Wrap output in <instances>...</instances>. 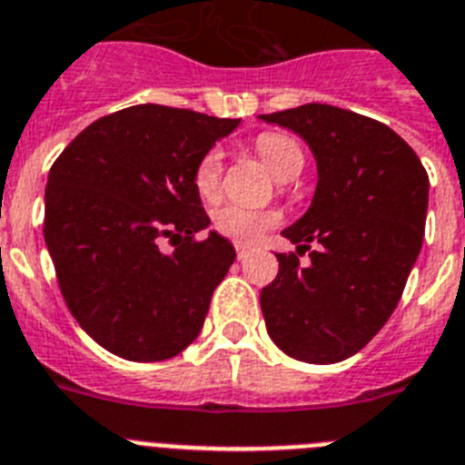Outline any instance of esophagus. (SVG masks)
<instances>
[{
  "instance_id": "esophagus-1",
  "label": "esophagus",
  "mask_w": 465,
  "mask_h": 465,
  "mask_svg": "<svg viewBox=\"0 0 465 465\" xmlns=\"http://www.w3.org/2000/svg\"><path fill=\"white\" fill-rule=\"evenodd\" d=\"M248 252H250V248H248V245H243V243H236V255H238V260H245V257H248Z\"/></svg>"
}]
</instances>
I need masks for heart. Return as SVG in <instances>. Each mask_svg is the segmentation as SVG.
<instances>
[{"mask_svg": "<svg viewBox=\"0 0 465 465\" xmlns=\"http://www.w3.org/2000/svg\"><path fill=\"white\" fill-rule=\"evenodd\" d=\"M252 149L260 156L262 163L273 173L276 180L288 183L300 175L304 168V152L285 133L266 131L252 140ZM222 154L217 149H210L199 159L196 168H193V187L203 201H217L222 192ZM281 215L273 210H250L241 208V205H222L213 213V227L222 236L238 241V243H252L266 229L276 227Z\"/></svg>", "mask_w": 465, "mask_h": 465, "instance_id": "heart-1", "label": "heart"}]
</instances>
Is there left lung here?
<instances>
[{
  "label": "left lung",
  "instance_id": "8db88e82",
  "mask_svg": "<svg viewBox=\"0 0 465 465\" xmlns=\"http://www.w3.org/2000/svg\"><path fill=\"white\" fill-rule=\"evenodd\" d=\"M260 119L304 137L318 165L311 208L282 229L297 252L276 255L278 276L262 288L266 330L290 358L346 361L401 302L423 243L428 173L386 124L341 107L309 103Z\"/></svg>",
  "mask_w": 465,
  "mask_h": 465
}]
</instances>
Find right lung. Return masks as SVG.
Segmentation results:
<instances>
[{
  "mask_svg": "<svg viewBox=\"0 0 465 465\" xmlns=\"http://www.w3.org/2000/svg\"><path fill=\"white\" fill-rule=\"evenodd\" d=\"M238 124L135 104L93 121L51 165L48 255L72 316L110 353L168 361L199 337L236 250L215 232L196 241L210 217L193 168Z\"/></svg>",
  "mask_w": 465,
  "mask_h": 465,
  "instance_id": "right-lung-1",
  "label": "right lung"
}]
</instances>
